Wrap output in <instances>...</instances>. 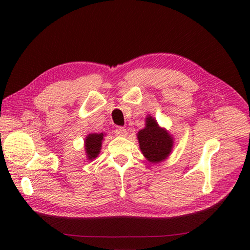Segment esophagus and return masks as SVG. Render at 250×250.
I'll return each mask as SVG.
<instances>
[{"instance_id":"obj_1","label":"esophagus","mask_w":250,"mask_h":250,"mask_svg":"<svg viewBox=\"0 0 250 250\" xmlns=\"http://www.w3.org/2000/svg\"><path fill=\"white\" fill-rule=\"evenodd\" d=\"M115 133L118 136H126L128 132H126V130L125 128H122V126H118V128L115 130Z\"/></svg>"}]
</instances>
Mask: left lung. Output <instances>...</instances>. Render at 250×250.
Wrapping results in <instances>:
<instances>
[{
  "label": "left lung",
  "instance_id": "obj_1",
  "mask_svg": "<svg viewBox=\"0 0 250 250\" xmlns=\"http://www.w3.org/2000/svg\"><path fill=\"white\" fill-rule=\"evenodd\" d=\"M137 140L143 155L151 163L161 162L169 156L173 148V137L168 132L160 128L155 118L148 116L146 125L137 133Z\"/></svg>",
  "mask_w": 250,
  "mask_h": 250
}]
</instances>
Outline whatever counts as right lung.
I'll use <instances>...</instances> for the list:
<instances>
[{"label":"right lung","instance_id":"add662e5","mask_svg":"<svg viewBox=\"0 0 250 250\" xmlns=\"http://www.w3.org/2000/svg\"><path fill=\"white\" fill-rule=\"evenodd\" d=\"M103 137V133H91L86 137V140H84V150H86L88 160H93L98 157L101 147H102Z\"/></svg>","mask_w":250,"mask_h":250}]
</instances>
